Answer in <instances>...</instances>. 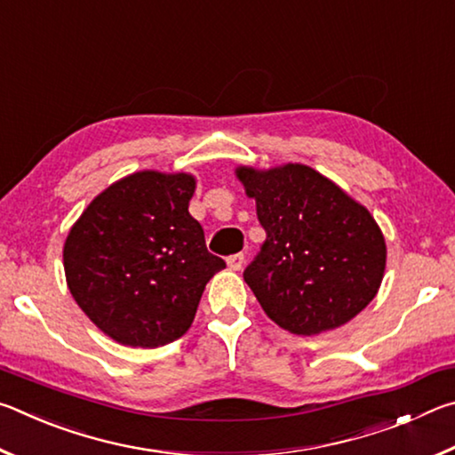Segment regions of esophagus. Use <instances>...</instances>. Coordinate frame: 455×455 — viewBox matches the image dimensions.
I'll use <instances>...</instances> for the list:
<instances>
[{
    "label": "esophagus",
    "mask_w": 455,
    "mask_h": 455,
    "mask_svg": "<svg viewBox=\"0 0 455 455\" xmlns=\"http://www.w3.org/2000/svg\"><path fill=\"white\" fill-rule=\"evenodd\" d=\"M227 265H228L230 271H241L243 265H244V255H243V252H236V255H230V257L227 259Z\"/></svg>",
    "instance_id": "esophagus-1"
}]
</instances>
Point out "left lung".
Here are the masks:
<instances>
[{
	"label": "left lung",
	"instance_id": "1",
	"mask_svg": "<svg viewBox=\"0 0 455 455\" xmlns=\"http://www.w3.org/2000/svg\"><path fill=\"white\" fill-rule=\"evenodd\" d=\"M236 176L267 233L243 276L276 325L317 335L373 301L387 251L365 206L305 164L238 166Z\"/></svg>",
	"mask_w": 455,
	"mask_h": 455
}]
</instances>
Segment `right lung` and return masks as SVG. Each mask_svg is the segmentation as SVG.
<instances>
[{"label":"right lung","instance_id":"add662e5","mask_svg":"<svg viewBox=\"0 0 455 455\" xmlns=\"http://www.w3.org/2000/svg\"><path fill=\"white\" fill-rule=\"evenodd\" d=\"M195 188L184 172H134L100 192L68 233V289L114 341L152 349L182 337L206 283L227 267L190 217Z\"/></svg>","mask_w":455,"mask_h":455}]
</instances>
